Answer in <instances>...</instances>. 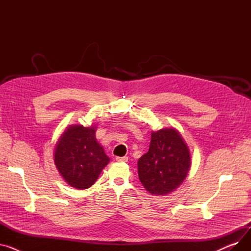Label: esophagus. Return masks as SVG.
I'll use <instances>...</instances> for the list:
<instances>
[{"instance_id":"1","label":"esophagus","mask_w":251,"mask_h":251,"mask_svg":"<svg viewBox=\"0 0 251 251\" xmlns=\"http://www.w3.org/2000/svg\"><path fill=\"white\" fill-rule=\"evenodd\" d=\"M116 161H117V162L126 163V162H128V156H117V157H116Z\"/></svg>"}]
</instances>
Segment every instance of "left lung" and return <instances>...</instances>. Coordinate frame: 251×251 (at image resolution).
Returning <instances> with one entry per match:
<instances>
[{
    "mask_svg": "<svg viewBox=\"0 0 251 251\" xmlns=\"http://www.w3.org/2000/svg\"><path fill=\"white\" fill-rule=\"evenodd\" d=\"M137 167L148 192L167 195L186 179L191 167L190 150L174 127L152 131L150 150L138 160Z\"/></svg>",
    "mask_w": 251,
    "mask_h": 251,
    "instance_id": "8db88e82",
    "label": "left lung"
}]
</instances>
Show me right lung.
Returning <instances> with one entry per match:
<instances>
[{"mask_svg":"<svg viewBox=\"0 0 251 251\" xmlns=\"http://www.w3.org/2000/svg\"><path fill=\"white\" fill-rule=\"evenodd\" d=\"M97 126L70 125L59 137L54 162L65 182L76 189L94 185L102 169L110 162L96 138Z\"/></svg>","mask_w":251,"mask_h":251,"instance_id":"1","label":"right lung"}]
</instances>
